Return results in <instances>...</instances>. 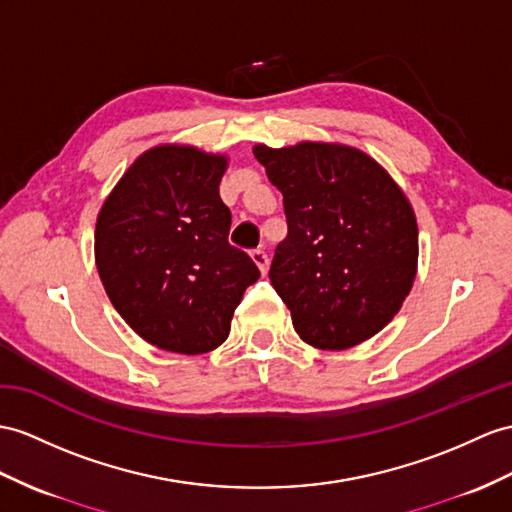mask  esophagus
Listing matches in <instances>:
<instances>
[{
    "mask_svg": "<svg viewBox=\"0 0 512 512\" xmlns=\"http://www.w3.org/2000/svg\"><path fill=\"white\" fill-rule=\"evenodd\" d=\"M252 260L258 265L260 273H267V269H269V256H267L265 249H260V247L252 249Z\"/></svg>",
    "mask_w": 512,
    "mask_h": 512,
    "instance_id": "1",
    "label": "esophagus"
}]
</instances>
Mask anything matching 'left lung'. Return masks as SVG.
<instances>
[{
	"mask_svg": "<svg viewBox=\"0 0 512 512\" xmlns=\"http://www.w3.org/2000/svg\"><path fill=\"white\" fill-rule=\"evenodd\" d=\"M254 156L284 197L289 232L269 280L299 339L319 350L371 339L415 282L419 232L406 195L376 160L347 145H256Z\"/></svg>",
	"mask_w": 512,
	"mask_h": 512,
	"instance_id": "obj_1",
	"label": "left lung"
}]
</instances>
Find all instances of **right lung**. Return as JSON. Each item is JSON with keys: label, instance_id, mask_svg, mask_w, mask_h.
I'll list each match as a JSON object with an SVG mask.
<instances>
[{"label": "right lung", "instance_id": "obj_1", "mask_svg": "<svg viewBox=\"0 0 512 512\" xmlns=\"http://www.w3.org/2000/svg\"><path fill=\"white\" fill-rule=\"evenodd\" d=\"M226 167V156L191 145L147 149L97 215L95 263L110 302L160 350H215L260 278L254 260L228 241L232 215L219 197Z\"/></svg>", "mask_w": 512, "mask_h": 512}]
</instances>
